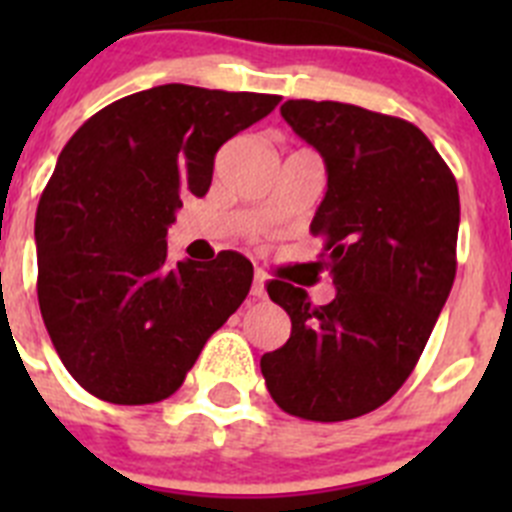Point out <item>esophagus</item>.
I'll return each instance as SVG.
<instances>
[{
  "mask_svg": "<svg viewBox=\"0 0 512 512\" xmlns=\"http://www.w3.org/2000/svg\"><path fill=\"white\" fill-rule=\"evenodd\" d=\"M251 295L256 297V300H261V297L266 295V274L261 269L253 271V284H251Z\"/></svg>",
  "mask_w": 512,
  "mask_h": 512,
  "instance_id": "esophagus-1",
  "label": "esophagus"
}]
</instances>
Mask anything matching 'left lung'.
I'll return each mask as SVG.
<instances>
[{
	"instance_id": "8db88e82",
	"label": "left lung",
	"mask_w": 512,
	"mask_h": 512,
	"mask_svg": "<svg viewBox=\"0 0 512 512\" xmlns=\"http://www.w3.org/2000/svg\"><path fill=\"white\" fill-rule=\"evenodd\" d=\"M282 117L328 171L310 233L325 241L336 300L315 307L305 289L266 284L292 333L261 374L284 413L351 420L400 390L431 338L456 277L459 187L408 120L312 99H289Z\"/></svg>"
}]
</instances>
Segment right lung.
<instances>
[{
    "instance_id": "right-lung-1",
    "label": "right lung",
    "mask_w": 512,
    "mask_h": 512,
    "mask_svg": "<svg viewBox=\"0 0 512 512\" xmlns=\"http://www.w3.org/2000/svg\"><path fill=\"white\" fill-rule=\"evenodd\" d=\"M279 99L164 84L107 104L63 146L35 215L38 302L63 366L94 397L174 395L246 300V256L171 264L166 230L184 194H207L217 148Z\"/></svg>"
}]
</instances>
